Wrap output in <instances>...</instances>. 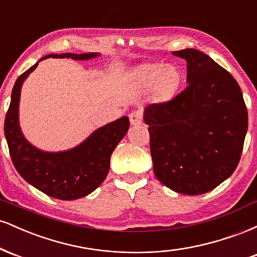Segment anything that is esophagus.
I'll list each match as a JSON object with an SVG mask.
<instances>
[{
	"mask_svg": "<svg viewBox=\"0 0 257 257\" xmlns=\"http://www.w3.org/2000/svg\"><path fill=\"white\" fill-rule=\"evenodd\" d=\"M129 119H131V123L133 125L141 124V122H143V113L139 110L132 111L131 113H129Z\"/></svg>",
	"mask_w": 257,
	"mask_h": 257,
	"instance_id": "1",
	"label": "esophagus"
}]
</instances>
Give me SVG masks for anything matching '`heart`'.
<instances>
[{"instance_id":"obj_1","label":"heart","mask_w":257,"mask_h":257,"mask_svg":"<svg viewBox=\"0 0 257 257\" xmlns=\"http://www.w3.org/2000/svg\"><path fill=\"white\" fill-rule=\"evenodd\" d=\"M143 78L147 84H155L158 82V89L161 93H169L178 82V75L173 69L164 70L162 65H152L143 71Z\"/></svg>"}]
</instances>
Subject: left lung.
<instances>
[{"label": "left lung", "instance_id": "8db88e82", "mask_svg": "<svg viewBox=\"0 0 257 257\" xmlns=\"http://www.w3.org/2000/svg\"><path fill=\"white\" fill-rule=\"evenodd\" d=\"M187 61V87L145 110L156 178L175 192L203 194L232 175L241 156L247 111L239 84L197 49Z\"/></svg>", "mask_w": 257, "mask_h": 257}]
</instances>
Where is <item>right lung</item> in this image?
I'll return each instance as SVG.
<instances>
[{
    "instance_id": "add662e5",
    "label": "right lung",
    "mask_w": 257,
    "mask_h": 257,
    "mask_svg": "<svg viewBox=\"0 0 257 257\" xmlns=\"http://www.w3.org/2000/svg\"><path fill=\"white\" fill-rule=\"evenodd\" d=\"M98 55L96 53H65L49 54L41 60L48 57L87 60ZM37 65L38 63L22 73L12 90L11 104L5 118V135L12 162L23 179L47 196L61 200L82 198L93 192L105 180L110 169L111 155L128 131L129 118L122 117L108 123L70 151L51 153L35 149L20 132L18 106L23 82Z\"/></svg>"
}]
</instances>
